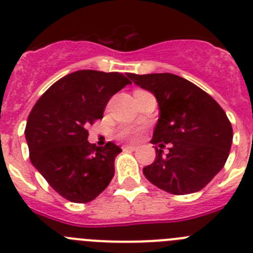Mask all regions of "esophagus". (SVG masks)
<instances>
[{"label": "esophagus", "mask_w": 253, "mask_h": 253, "mask_svg": "<svg viewBox=\"0 0 253 253\" xmlns=\"http://www.w3.org/2000/svg\"><path fill=\"white\" fill-rule=\"evenodd\" d=\"M124 149L125 150H136V149H137V146H135V145H125Z\"/></svg>", "instance_id": "esophagus-1"}]
</instances>
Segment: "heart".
<instances>
[{"label": "heart", "mask_w": 253, "mask_h": 253, "mask_svg": "<svg viewBox=\"0 0 253 253\" xmlns=\"http://www.w3.org/2000/svg\"><path fill=\"white\" fill-rule=\"evenodd\" d=\"M120 136L122 139H135L137 137V129L131 128V127H126L120 131Z\"/></svg>", "instance_id": "b5f03b06"}]
</instances>
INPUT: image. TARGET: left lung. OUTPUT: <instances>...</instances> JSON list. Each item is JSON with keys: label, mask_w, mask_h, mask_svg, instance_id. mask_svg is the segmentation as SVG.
I'll return each mask as SVG.
<instances>
[{"label": "left lung", "mask_w": 253, "mask_h": 253, "mask_svg": "<svg viewBox=\"0 0 253 253\" xmlns=\"http://www.w3.org/2000/svg\"><path fill=\"white\" fill-rule=\"evenodd\" d=\"M155 95L159 120L151 144L157 157L142 169L149 182L173 195L203 190L229 155L233 128L227 114L206 91L173 74L127 75ZM169 145V153L163 149Z\"/></svg>", "instance_id": "left-lung-1"}]
</instances>
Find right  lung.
Here are the masks:
<instances>
[{"label":"right lung","instance_id":"obj_1","mask_svg":"<svg viewBox=\"0 0 253 253\" xmlns=\"http://www.w3.org/2000/svg\"><path fill=\"white\" fill-rule=\"evenodd\" d=\"M131 81L124 74L80 70L56 81L33 107L25 137L33 166L71 203L93 201L114 175L121 148L87 141V126L103 118L112 96Z\"/></svg>","mask_w":253,"mask_h":253}]
</instances>
